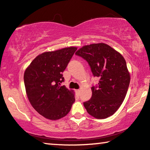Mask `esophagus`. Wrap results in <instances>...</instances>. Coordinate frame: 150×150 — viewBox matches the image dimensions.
<instances>
[{"label": "esophagus", "instance_id": "34e87169", "mask_svg": "<svg viewBox=\"0 0 150 150\" xmlns=\"http://www.w3.org/2000/svg\"><path fill=\"white\" fill-rule=\"evenodd\" d=\"M76 93H77L78 95H79L80 94V90H76Z\"/></svg>", "mask_w": 150, "mask_h": 150}]
</instances>
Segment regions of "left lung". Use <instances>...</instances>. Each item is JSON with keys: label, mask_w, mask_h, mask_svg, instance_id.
Here are the masks:
<instances>
[{"label": "left lung", "mask_w": 150, "mask_h": 150, "mask_svg": "<svg viewBox=\"0 0 150 150\" xmlns=\"http://www.w3.org/2000/svg\"><path fill=\"white\" fill-rule=\"evenodd\" d=\"M87 61L98 87H92V95L83 103L88 113L96 119H105L115 113L123 103L130 76L125 59L107 45L100 43L84 45L75 53Z\"/></svg>", "instance_id": "8db88e82"}]
</instances>
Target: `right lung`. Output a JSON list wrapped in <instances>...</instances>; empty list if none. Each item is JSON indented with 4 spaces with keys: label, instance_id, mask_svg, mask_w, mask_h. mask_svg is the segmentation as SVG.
<instances>
[{
    "label": "right lung",
    "instance_id": "obj_1",
    "mask_svg": "<svg viewBox=\"0 0 150 150\" xmlns=\"http://www.w3.org/2000/svg\"><path fill=\"white\" fill-rule=\"evenodd\" d=\"M65 47L43 52L25 70L24 85L29 102L44 117L56 120L66 116L75 102V92L64 86L62 73L77 50Z\"/></svg>",
    "mask_w": 150,
    "mask_h": 150
}]
</instances>
